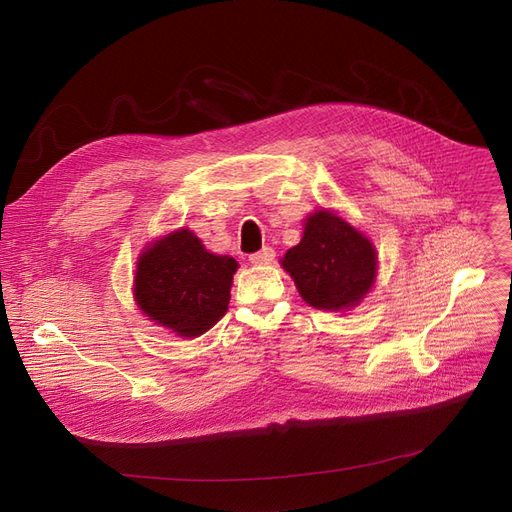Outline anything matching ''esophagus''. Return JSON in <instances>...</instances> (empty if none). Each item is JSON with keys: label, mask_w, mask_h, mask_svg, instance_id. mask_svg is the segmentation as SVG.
I'll list each match as a JSON object with an SVG mask.
<instances>
[{"label": "esophagus", "mask_w": 512, "mask_h": 512, "mask_svg": "<svg viewBox=\"0 0 512 512\" xmlns=\"http://www.w3.org/2000/svg\"><path fill=\"white\" fill-rule=\"evenodd\" d=\"M275 260V250L273 248H262L260 252H256V254H252L250 256V262L252 264H258V266H262V264H271Z\"/></svg>", "instance_id": "34e87169"}]
</instances>
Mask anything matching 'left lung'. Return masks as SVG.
I'll use <instances>...</instances> for the list:
<instances>
[{"instance_id":"obj_1","label":"left lung","mask_w":512,"mask_h":512,"mask_svg":"<svg viewBox=\"0 0 512 512\" xmlns=\"http://www.w3.org/2000/svg\"><path fill=\"white\" fill-rule=\"evenodd\" d=\"M281 266L294 279L302 300L319 310H346L360 304L377 277L373 243L331 210L306 218L298 246Z\"/></svg>"}]
</instances>
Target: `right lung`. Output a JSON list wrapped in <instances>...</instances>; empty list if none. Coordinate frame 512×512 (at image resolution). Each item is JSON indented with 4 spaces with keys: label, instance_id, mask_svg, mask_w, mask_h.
<instances>
[{
    "label": "right lung",
    "instance_id": "1",
    "mask_svg": "<svg viewBox=\"0 0 512 512\" xmlns=\"http://www.w3.org/2000/svg\"><path fill=\"white\" fill-rule=\"evenodd\" d=\"M235 271L231 256L210 254L189 229H179L139 256L135 300L160 327L198 337L225 316Z\"/></svg>",
    "mask_w": 512,
    "mask_h": 512
}]
</instances>
